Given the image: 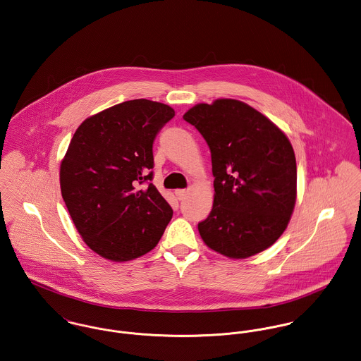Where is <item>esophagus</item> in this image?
I'll return each mask as SVG.
<instances>
[{
	"instance_id": "esophagus-1",
	"label": "esophagus",
	"mask_w": 361,
	"mask_h": 361,
	"mask_svg": "<svg viewBox=\"0 0 361 361\" xmlns=\"http://www.w3.org/2000/svg\"><path fill=\"white\" fill-rule=\"evenodd\" d=\"M174 194H176L178 200H181V199H184V197H185V195H187V190H176V191H174Z\"/></svg>"
}]
</instances>
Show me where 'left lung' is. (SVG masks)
<instances>
[{
    "label": "left lung",
    "mask_w": 361,
    "mask_h": 361,
    "mask_svg": "<svg viewBox=\"0 0 361 361\" xmlns=\"http://www.w3.org/2000/svg\"><path fill=\"white\" fill-rule=\"evenodd\" d=\"M206 140L214 176L213 209L197 229L209 249L242 259L271 247L297 200V164L286 133L235 99L199 103L183 116Z\"/></svg>",
    "instance_id": "8db88e82"
}]
</instances>
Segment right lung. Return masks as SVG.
Returning a JSON list of instances; mask_svg holds the SVG:
<instances>
[{
    "mask_svg": "<svg viewBox=\"0 0 361 361\" xmlns=\"http://www.w3.org/2000/svg\"><path fill=\"white\" fill-rule=\"evenodd\" d=\"M174 116L136 99L86 118L60 164V190L87 247L114 262L139 258L161 240L173 210L152 183V142Z\"/></svg>",
    "mask_w": 361,
    "mask_h": 361,
    "instance_id": "right-lung-1",
    "label": "right lung"
}]
</instances>
